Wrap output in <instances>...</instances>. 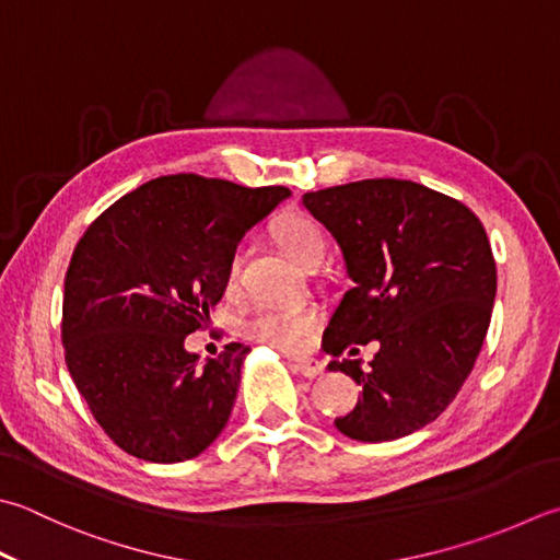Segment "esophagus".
<instances>
[{
	"instance_id": "obj_1",
	"label": "esophagus",
	"mask_w": 560,
	"mask_h": 560,
	"mask_svg": "<svg viewBox=\"0 0 560 560\" xmlns=\"http://www.w3.org/2000/svg\"><path fill=\"white\" fill-rule=\"evenodd\" d=\"M293 369L305 378H317L323 374V364H320V361H313V359H295Z\"/></svg>"
}]
</instances>
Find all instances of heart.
Listing matches in <instances>:
<instances>
[{
  "label": "heart",
  "instance_id": "heart-1",
  "mask_svg": "<svg viewBox=\"0 0 560 560\" xmlns=\"http://www.w3.org/2000/svg\"><path fill=\"white\" fill-rule=\"evenodd\" d=\"M273 237L287 255L303 269L320 267L327 255V233L311 215H287L273 225ZM243 269V252L235 249L225 265V289L237 287ZM323 323V311L313 303L265 305L245 320V335L255 342L279 349V352H301L308 347L313 332Z\"/></svg>",
  "mask_w": 560,
  "mask_h": 560
}]
</instances>
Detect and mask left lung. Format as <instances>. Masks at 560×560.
<instances>
[{
    "instance_id": "obj_1",
    "label": "left lung",
    "mask_w": 560,
    "mask_h": 560,
    "mask_svg": "<svg viewBox=\"0 0 560 560\" xmlns=\"http://www.w3.org/2000/svg\"><path fill=\"white\" fill-rule=\"evenodd\" d=\"M342 247L352 279L325 330V352L376 339L371 369L332 361L361 386L337 430L390 442L446 410L474 371L490 325L498 269L478 215L408 179H361L303 194ZM349 352V354H352Z\"/></svg>"
}]
</instances>
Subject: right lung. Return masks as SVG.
Wrapping results in <instances>:
<instances>
[{
	"instance_id": "add662e5",
	"label": "right lung",
	"mask_w": 560,
	"mask_h": 560,
	"mask_svg": "<svg viewBox=\"0 0 560 560\" xmlns=\"http://www.w3.org/2000/svg\"><path fill=\"white\" fill-rule=\"evenodd\" d=\"M287 186L170 174L120 196L74 245L62 295V347L77 390L126 454L152 464L199 456L225 427L249 347L199 366L184 349L223 299L240 237L287 199Z\"/></svg>"
}]
</instances>
